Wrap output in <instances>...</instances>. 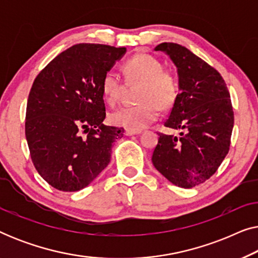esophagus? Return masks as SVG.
<instances>
[{
    "instance_id": "obj_1",
    "label": "esophagus",
    "mask_w": 258,
    "mask_h": 258,
    "mask_svg": "<svg viewBox=\"0 0 258 258\" xmlns=\"http://www.w3.org/2000/svg\"><path fill=\"white\" fill-rule=\"evenodd\" d=\"M124 134L126 136H133V135H139L141 134V130H133V129H125Z\"/></svg>"
}]
</instances>
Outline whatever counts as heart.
<instances>
[{
    "instance_id": "1",
    "label": "heart",
    "mask_w": 258,
    "mask_h": 258,
    "mask_svg": "<svg viewBox=\"0 0 258 258\" xmlns=\"http://www.w3.org/2000/svg\"><path fill=\"white\" fill-rule=\"evenodd\" d=\"M125 80L129 83H141L137 100L134 105H125L111 112L110 121L126 129L141 130L153 123L161 109L170 108L177 97L178 82L162 63L149 54H137L124 63ZM123 80L115 70H108L102 79V93L104 100L115 105L121 98Z\"/></svg>"
}]
</instances>
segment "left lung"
I'll use <instances>...</instances> for the list:
<instances>
[{
  "instance_id": "left-lung-1",
  "label": "left lung",
  "mask_w": 258,
  "mask_h": 258,
  "mask_svg": "<svg viewBox=\"0 0 258 258\" xmlns=\"http://www.w3.org/2000/svg\"><path fill=\"white\" fill-rule=\"evenodd\" d=\"M177 68L179 93L164 125L179 136L158 133L154 167L172 184L192 188L213 176L227 156L234 111L227 84L216 69L177 43L158 44Z\"/></svg>"
}]
</instances>
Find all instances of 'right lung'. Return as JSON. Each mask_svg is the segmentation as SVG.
<instances>
[{
  "instance_id": "add662e5",
  "label": "right lung",
  "mask_w": 258,
  "mask_h": 258,
  "mask_svg": "<svg viewBox=\"0 0 258 258\" xmlns=\"http://www.w3.org/2000/svg\"><path fill=\"white\" fill-rule=\"evenodd\" d=\"M125 51L124 47L75 44L35 79L27 103L26 139L37 172L55 189L86 188L110 162L112 143L124 129L103 124L102 79Z\"/></svg>"
}]
</instances>
